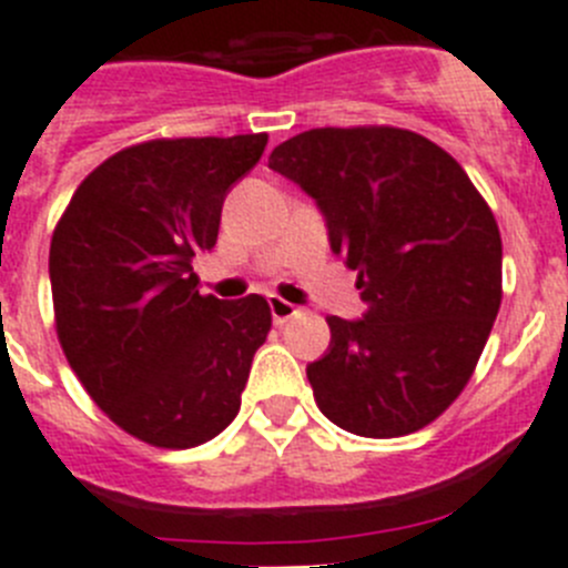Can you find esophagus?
I'll return each instance as SVG.
<instances>
[{"mask_svg": "<svg viewBox=\"0 0 568 568\" xmlns=\"http://www.w3.org/2000/svg\"><path fill=\"white\" fill-rule=\"evenodd\" d=\"M270 313H273L275 324H287L293 315H298V307H295V304H290V301L278 298V295H270Z\"/></svg>", "mask_w": 568, "mask_h": 568, "instance_id": "esophagus-1", "label": "esophagus"}]
</instances>
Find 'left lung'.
<instances>
[{
  "mask_svg": "<svg viewBox=\"0 0 568 568\" xmlns=\"http://www.w3.org/2000/svg\"><path fill=\"white\" fill-rule=\"evenodd\" d=\"M270 170L313 199L366 304L355 321L327 318V353L307 366L315 404L364 438L418 433L458 398L498 318L495 215L413 130H307L270 153Z\"/></svg>",
  "mask_w": 568,
  "mask_h": 568,
  "instance_id": "left-lung-1",
  "label": "left lung"
}]
</instances>
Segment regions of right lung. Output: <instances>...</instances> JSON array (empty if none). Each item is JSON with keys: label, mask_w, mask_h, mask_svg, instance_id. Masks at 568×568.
Here are the masks:
<instances>
[{"label": "right lung", "mask_w": 568, "mask_h": 568, "mask_svg": "<svg viewBox=\"0 0 568 568\" xmlns=\"http://www.w3.org/2000/svg\"><path fill=\"white\" fill-rule=\"evenodd\" d=\"M267 133L155 139L119 150L79 184L50 241V290L68 364L113 424L144 444L190 449L239 415L267 341L261 295L199 293L230 187Z\"/></svg>", "instance_id": "right-lung-1"}]
</instances>
